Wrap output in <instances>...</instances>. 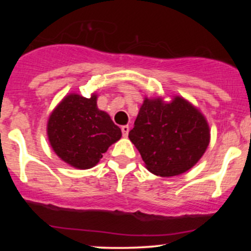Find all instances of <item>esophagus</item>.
<instances>
[{"instance_id": "esophagus-1", "label": "esophagus", "mask_w": 251, "mask_h": 251, "mask_svg": "<svg viewBox=\"0 0 251 251\" xmlns=\"http://www.w3.org/2000/svg\"><path fill=\"white\" fill-rule=\"evenodd\" d=\"M128 131H129V127H128L127 125L122 126V132H123L124 137H127V135H128Z\"/></svg>"}]
</instances>
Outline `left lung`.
<instances>
[{
	"mask_svg": "<svg viewBox=\"0 0 251 251\" xmlns=\"http://www.w3.org/2000/svg\"><path fill=\"white\" fill-rule=\"evenodd\" d=\"M128 138L151 174L174 177L189 171L205 153L210 128L203 113L183 97L169 102L145 97Z\"/></svg>",
	"mask_w": 251,
	"mask_h": 251,
	"instance_id": "left-lung-1",
	"label": "left lung"
}]
</instances>
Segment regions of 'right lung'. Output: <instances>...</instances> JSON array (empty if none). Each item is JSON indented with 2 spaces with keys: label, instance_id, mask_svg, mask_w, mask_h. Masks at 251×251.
<instances>
[{
  "label": "right lung",
  "instance_id": "obj_1",
  "mask_svg": "<svg viewBox=\"0 0 251 251\" xmlns=\"http://www.w3.org/2000/svg\"><path fill=\"white\" fill-rule=\"evenodd\" d=\"M97 93L85 98L70 93L51 111L47 122L50 144L60 159L79 170L96 166L122 129L98 108Z\"/></svg>",
  "mask_w": 251,
  "mask_h": 251
}]
</instances>
